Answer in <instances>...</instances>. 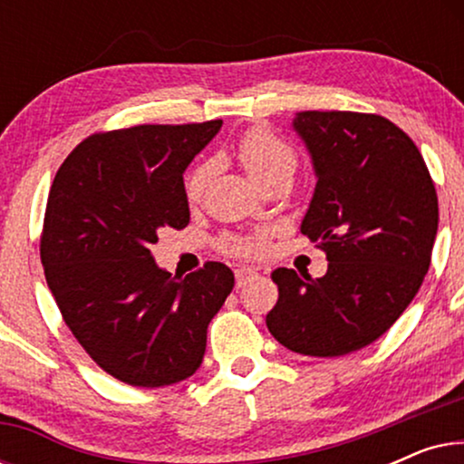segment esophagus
<instances>
[{"label":"esophagus","mask_w":464,"mask_h":464,"mask_svg":"<svg viewBox=\"0 0 464 464\" xmlns=\"http://www.w3.org/2000/svg\"><path fill=\"white\" fill-rule=\"evenodd\" d=\"M234 276H237V287H243L246 281H251V278L257 276V272L251 268H237L234 270Z\"/></svg>","instance_id":"34e87169"}]
</instances>
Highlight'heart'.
<instances>
[{"mask_svg": "<svg viewBox=\"0 0 464 464\" xmlns=\"http://www.w3.org/2000/svg\"><path fill=\"white\" fill-rule=\"evenodd\" d=\"M238 156L249 173L257 183L275 179L278 175H294L295 170V151L291 145L264 126L249 129L238 141ZM211 173V164L200 162L189 170L183 181V189L189 200H198L205 183ZM226 251L237 253V256H256L262 249L257 238H227Z\"/></svg>", "mask_w": 464, "mask_h": 464, "instance_id": "b5f03b06", "label": "heart"}]
</instances>
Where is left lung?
I'll use <instances>...</instances> for the list:
<instances>
[{"mask_svg": "<svg viewBox=\"0 0 464 464\" xmlns=\"http://www.w3.org/2000/svg\"><path fill=\"white\" fill-rule=\"evenodd\" d=\"M316 188L302 234L327 256L321 278L278 268L266 316L289 351L340 357L391 329L429 272L440 224L435 183L405 132L376 113L300 111Z\"/></svg>", "mask_w": 464, "mask_h": 464, "instance_id": "left-lung-1", "label": "left lung"}]
</instances>
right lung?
<instances>
[{
	"mask_svg": "<svg viewBox=\"0 0 464 464\" xmlns=\"http://www.w3.org/2000/svg\"><path fill=\"white\" fill-rule=\"evenodd\" d=\"M221 120L94 132L56 170L40 257L63 321L101 370L169 386L202 363L207 327L234 287L226 264L177 278L158 268V230L189 224L183 170Z\"/></svg>",
	"mask_w": 464,
	"mask_h": 464,
	"instance_id": "obj_1",
	"label": "right lung"
}]
</instances>
